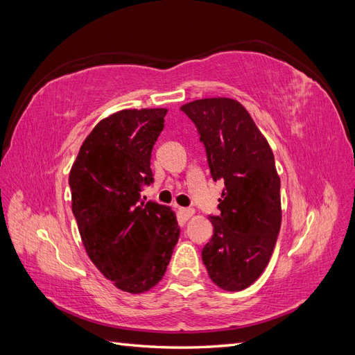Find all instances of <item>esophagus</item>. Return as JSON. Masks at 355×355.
<instances>
[{
    "label": "esophagus",
    "mask_w": 355,
    "mask_h": 355,
    "mask_svg": "<svg viewBox=\"0 0 355 355\" xmlns=\"http://www.w3.org/2000/svg\"><path fill=\"white\" fill-rule=\"evenodd\" d=\"M179 213H180V216L184 218V219H189L192 214H194V209H191V207H180L179 209Z\"/></svg>",
    "instance_id": "1"
}]
</instances>
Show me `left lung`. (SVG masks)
I'll list each match as a JSON object with an SVG mask.
<instances>
[{
	"mask_svg": "<svg viewBox=\"0 0 355 355\" xmlns=\"http://www.w3.org/2000/svg\"><path fill=\"white\" fill-rule=\"evenodd\" d=\"M196 124L213 180L222 182L219 216L201 252L211 282L239 292L261 277L282 227L280 178L274 154L244 106L228 98L180 108Z\"/></svg>",
	"mask_w": 355,
	"mask_h": 355,
	"instance_id": "8db88e82",
	"label": "left lung"
}]
</instances>
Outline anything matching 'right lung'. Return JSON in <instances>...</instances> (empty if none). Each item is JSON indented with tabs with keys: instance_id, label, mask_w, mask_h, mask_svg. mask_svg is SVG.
<instances>
[{
	"instance_id": "obj_1",
	"label": "right lung",
	"mask_w": 355,
	"mask_h": 355,
	"mask_svg": "<svg viewBox=\"0 0 355 355\" xmlns=\"http://www.w3.org/2000/svg\"><path fill=\"white\" fill-rule=\"evenodd\" d=\"M167 110H123L83 142L69 173L72 213L92 262L128 293L163 278L180 228L170 207L144 202L154 182L151 153Z\"/></svg>"
}]
</instances>
